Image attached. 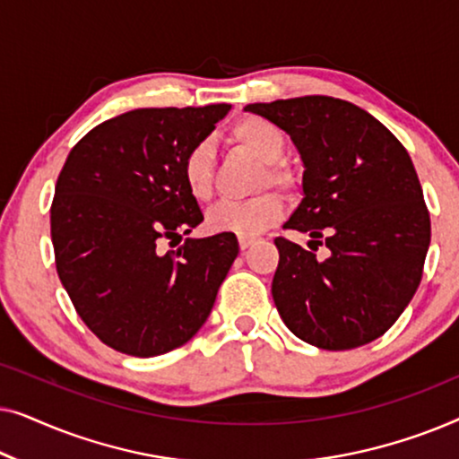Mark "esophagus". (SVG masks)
<instances>
[{
  "mask_svg": "<svg viewBox=\"0 0 459 459\" xmlns=\"http://www.w3.org/2000/svg\"><path fill=\"white\" fill-rule=\"evenodd\" d=\"M238 244H240L242 250H247V248H250V247H253V244H255V238L240 236V238H238Z\"/></svg>",
  "mask_w": 459,
  "mask_h": 459,
  "instance_id": "34e87169",
  "label": "esophagus"
}]
</instances>
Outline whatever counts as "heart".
<instances>
[{
	"instance_id": "heart-1",
	"label": "heart",
	"mask_w": 459,
	"mask_h": 459,
	"mask_svg": "<svg viewBox=\"0 0 459 459\" xmlns=\"http://www.w3.org/2000/svg\"><path fill=\"white\" fill-rule=\"evenodd\" d=\"M231 142L265 162V175L261 186L272 181L275 186L292 187L294 175L281 165L286 152V137L273 123L261 117H244L230 131ZM181 179L196 203H209L212 198V154L209 143H196L181 162ZM284 215V200L280 194L265 192L244 203H221L206 212V228L212 234L259 236L273 228Z\"/></svg>"
}]
</instances>
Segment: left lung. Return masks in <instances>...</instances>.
Segmentation results:
<instances>
[{
  "label": "left lung",
  "instance_id": "left-lung-1",
  "mask_svg": "<svg viewBox=\"0 0 459 459\" xmlns=\"http://www.w3.org/2000/svg\"><path fill=\"white\" fill-rule=\"evenodd\" d=\"M244 110L286 131L303 160V200L284 228L309 234V244L324 238L330 248L317 259L275 238L272 294L280 317L317 349L376 341L416 294L430 247L410 154L378 118L338 98L275 100Z\"/></svg>",
  "mask_w": 459,
  "mask_h": 459
}]
</instances>
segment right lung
<instances>
[{
	"mask_svg": "<svg viewBox=\"0 0 459 459\" xmlns=\"http://www.w3.org/2000/svg\"><path fill=\"white\" fill-rule=\"evenodd\" d=\"M230 108L125 112L93 127L58 175L52 242L60 281L87 328L125 355L156 357L190 341L240 250L234 234L160 248L203 223L181 162Z\"/></svg>",
	"mask_w": 459,
	"mask_h": 459,
	"instance_id": "obj_1",
	"label": "right lung"
}]
</instances>
